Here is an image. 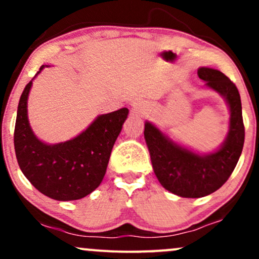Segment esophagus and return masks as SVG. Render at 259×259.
Wrapping results in <instances>:
<instances>
[{"label":"esophagus","mask_w":259,"mask_h":259,"mask_svg":"<svg viewBox=\"0 0 259 259\" xmlns=\"http://www.w3.org/2000/svg\"><path fill=\"white\" fill-rule=\"evenodd\" d=\"M132 108H133L134 112H142L145 109V106H144V103L141 102V101L135 100L132 103Z\"/></svg>","instance_id":"esophagus-1"}]
</instances>
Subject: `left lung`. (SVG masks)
<instances>
[{"label": "left lung", "mask_w": 259, "mask_h": 259, "mask_svg": "<svg viewBox=\"0 0 259 259\" xmlns=\"http://www.w3.org/2000/svg\"><path fill=\"white\" fill-rule=\"evenodd\" d=\"M197 74L229 106V133L222 146L212 153L198 154L178 145L150 121L145 123L144 132L157 179L171 194L187 198L203 197L224 185L236 167L245 141L241 99L236 86L212 68L202 67Z\"/></svg>", "instance_id": "left-lung-1"}]
</instances>
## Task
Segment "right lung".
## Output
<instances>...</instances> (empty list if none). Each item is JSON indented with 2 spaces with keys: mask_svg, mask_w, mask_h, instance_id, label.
I'll list each match as a JSON object with an SVG mask.
<instances>
[{
  "mask_svg": "<svg viewBox=\"0 0 259 259\" xmlns=\"http://www.w3.org/2000/svg\"><path fill=\"white\" fill-rule=\"evenodd\" d=\"M49 65H41L37 74ZM36 74V75H37ZM25 86L17 111L14 150L25 178L41 194L57 201L80 200L96 190L105 177L113 145L127 118V108L99 115L76 138L49 145L32 133L28 120Z\"/></svg>",
  "mask_w": 259,
  "mask_h": 259,
  "instance_id": "right-lung-1",
  "label": "right lung"
}]
</instances>
